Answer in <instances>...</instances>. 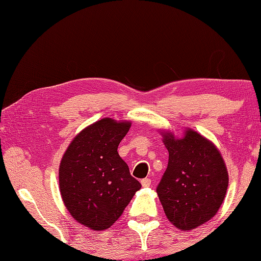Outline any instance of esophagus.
<instances>
[{"mask_svg": "<svg viewBox=\"0 0 261 261\" xmlns=\"http://www.w3.org/2000/svg\"><path fill=\"white\" fill-rule=\"evenodd\" d=\"M141 185L143 187H149L151 185V179L150 178H143L141 179Z\"/></svg>", "mask_w": 261, "mask_h": 261, "instance_id": "obj_1", "label": "esophagus"}]
</instances>
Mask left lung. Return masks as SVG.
Listing matches in <instances>:
<instances>
[{"label": "left lung", "instance_id": "obj_1", "mask_svg": "<svg viewBox=\"0 0 261 261\" xmlns=\"http://www.w3.org/2000/svg\"><path fill=\"white\" fill-rule=\"evenodd\" d=\"M159 134L169 159L157 187L158 197L171 224L194 230L222 205L229 185L226 165L214 143L190 127L180 138L169 130Z\"/></svg>", "mask_w": 261, "mask_h": 261}]
</instances>
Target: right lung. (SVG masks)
Wrapping results in <instances>:
<instances>
[{
  "label": "right lung",
  "instance_id": "1",
  "mask_svg": "<svg viewBox=\"0 0 261 261\" xmlns=\"http://www.w3.org/2000/svg\"><path fill=\"white\" fill-rule=\"evenodd\" d=\"M131 121L104 118L83 129L59 165V191L70 215L86 228L103 231L123 213L141 184L130 175L118 147Z\"/></svg>",
  "mask_w": 261,
  "mask_h": 261
}]
</instances>
